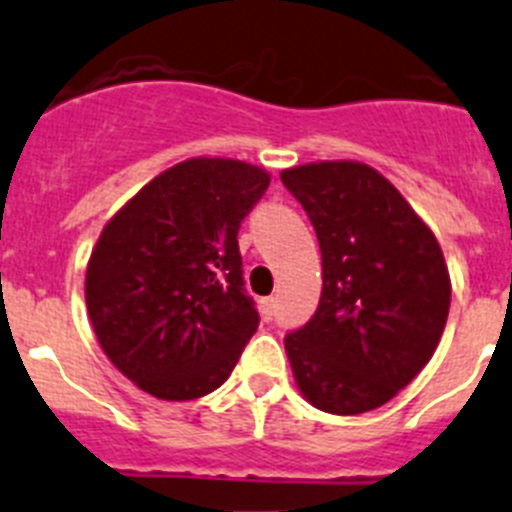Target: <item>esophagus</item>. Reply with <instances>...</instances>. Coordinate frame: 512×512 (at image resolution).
<instances>
[{
	"label": "esophagus",
	"instance_id": "1",
	"mask_svg": "<svg viewBox=\"0 0 512 512\" xmlns=\"http://www.w3.org/2000/svg\"><path fill=\"white\" fill-rule=\"evenodd\" d=\"M260 314L265 322H270V319L275 317V299H262L260 301Z\"/></svg>",
	"mask_w": 512,
	"mask_h": 512
}]
</instances>
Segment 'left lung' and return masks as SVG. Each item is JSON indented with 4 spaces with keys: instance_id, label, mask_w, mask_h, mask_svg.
<instances>
[{
    "instance_id": "1",
    "label": "left lung",
    "mask_w": 512,
    "mask_h": 512,
    "mask_svg": "<svg viewBox=\"0 0 512 512\" xmlns=\"http://www.w3.org/2000/svg\"><path fill=\"white\" fill-rule=\"evenodd\" d=\"M322 250L314 317L286 335L293 379L309 404L361 415L397 397L433 358L451 278L430 226L381 172L353 159L281 172Z\"/></svg>"
}]
</instances>
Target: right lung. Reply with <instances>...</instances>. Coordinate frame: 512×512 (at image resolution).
<instances>
[{
    "label": "right lung",
    "instance_id": "right-lung-1",
    "mask_svg": "<svg viewBox=\"0 0 512 512\" xmlns=\"http://www.w3.org/2000/svg\"><path fill=\"white\" fill-rule=\"evenodd\" d=\"M268 185L255 164L185 159L146 182L92 247V330L110 363L151 397H206L255 335L237 231Z\"/></svg>",
    "mask_w": 512,
    "mask_h": 512
}]
</instances>
